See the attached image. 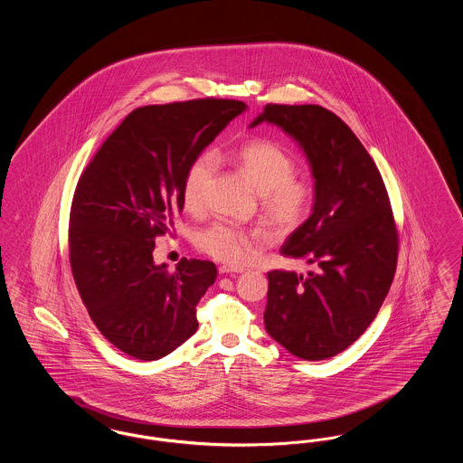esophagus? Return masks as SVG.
Segmentation results:
<instances>
[{
  "instance_id": "esophagus-1",
  "label": "esophagus",
  "mask_w": 463,
  "mask_h": 463,
  "mask_svg": "<svg viewBox=\"0 0 463 463\" xmlns=\"http://www.w3.org/2000/svg\"><path fill=\"white\" fill-rule=\"evenodd\" d=\"M244 269L242 267H232V265H222L219 269L221 276H227V274H240Z\"/></svg>"
}]
</instances>
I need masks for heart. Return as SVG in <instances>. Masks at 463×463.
Instances as JSON below:
<instances>
[{"label":"heart","mask_w":463,"mask_h":463,"mask_svg":"<svg viewBox=\"0 0 463 463\" xmlns=\"http://www.w3.org/2000/svg\"><path fill=\"white\" fill-rule=\"evenodd\" d=\"M236 161L260 193L265 222L276 234H289L306 222L314 203V187L295 178L297 161L293 156L274 142L253 140L236 151ZM217 166L219 157L213 151H203L189 163L182 180V201L187 212L198 213L203 210L206 189ZM264 244L262 231L229 222H215L196 234L199 250L223 264H244Z\"/></svg>","instance_id":"b5f03b06"}]
</instances>
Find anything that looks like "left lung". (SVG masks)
<instances>
[{
    "label": "left lung",
    "mask_w": 463,
    "mask_h": 463,
    "mask_svg": "<svg viewBox=\"0 0 463 463\" xmlns=\"http://www.w3.org/2000/svg\"><path fill=\"white\" fill-rule=\"evenodd\" d=\"M279 127L298 142L314 176L307 221L281 248L317 265L307 276L270 270L265 330L288 353L321 361L372 325L396 274V222L382 175L353 130L321 106L267 104L251 128Z\"/></svg>",
    "instance_id": "8db88e82"
}]
</instances>
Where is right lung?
Returning a JSON list of instances; mask_svg holds the SVG:
<instances>
[{
  "mask_svg": "<svg viewBox=\"0 0 463 463\" xmlns=\"http://www.w3.org/2000/svg\"><path fill=\"white\" fill-rule=\"evenodd\" d=\"M246 104L198 99L132 110L80 176L69 260L91 321L140 361L175 351L198 330L196 306L217 279L208 260L156 265L155 240L182 212L189 163Z\"/></svg>",
  "mask_w": 463,
  "mask_h": 463,
  "instance_id": "add662e5",
  "label": "right lung"
}]
</instances>
